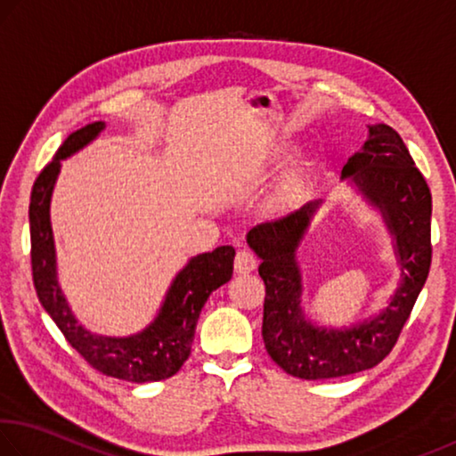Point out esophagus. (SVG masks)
<instances>
[{
  "label": "esophagus",
  "instance_id": "1",
  "mask_svg": "<svg viewBox=\"0 0 456 456\" xmlns=\"http://www.w3.org/2000/svg\"><path fill=\"white\" fill-rule=\"evenodd\" d=\"M257 267V257L249 249H239L235 256V273L245 275Z\"/></svg>",
  "mask_w": 456,
  "mask_h": 456
}]
</instances>
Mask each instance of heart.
Instances as JSON below:
<instances>
[{"label":"heart","instance_id":"heart-1","mask_svg":"<svg viewBox=\"0 0 456 456\" xmlns=\"http://www.w3.org/2000/svg\"><path fill=\"white\" fill-rule=\"evenodd\" d=\"M297 187H299V179H297V176H289V179L283 183V187H281V191H280V199L285 200V199L293 197V195H296Z\"/></svg>","mask_w":456,"mask_h":456}]
</instances>
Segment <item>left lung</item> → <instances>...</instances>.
Returning <instances> with one entry per match:
<instances>
[{"mask_svg":"<svg viewBox=\"0 0 456 456\" xmlns=\"http://www.w3.org/2000/svg\"><path fill=\"white\" fill-rule=\"evenodd\" d=\"M342 181L380 213L395 243L400 281L382 312L346 328L318 326L302 307L304 277L297 261L320 200L261 223L247 243L261 259L265 283V350L277 366L304 380L339 378L374 368L395 348L430 269L432 197L403 138L386 125L368 126V138L342 168Z\"/></svg>","mask_w":456,"mask_h":456,"instance_id":"1","label":"left lung"}]
</instances>
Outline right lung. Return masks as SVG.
Here are the masks:
<instances>
[{"instance_id": "obj_1", "label": "right lung", "mask_w": 456, "mask_h": 456, "mask_svg": "<svg viewBox=\"0 0 456 456\" xmlns=\"http://www.w3.org/2000/svg\"><path fill=\"white\" fill-rule=\"evenodd\" d=\"M104 128L106 122L98 120L72 133L34 183L29 199V235L36 293L72 348L78 350L98 372L136 384L165 380L179 372L189 358L197 320L205 302L233 275L235 249L231 245H221L209 253L191 257L175 275L154 320L136 334L100 336L78 323L58 281L50 203L61 160L82 151Z\"/></svg>"}]
</instances>
